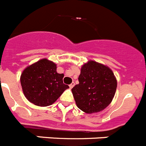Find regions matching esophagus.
<instances>
[{"label": "esophagus", "mask_w": 146, "mask_h": 146, "mask_svg": "<svg viewBox=\"0 0 146 146\" xmlns=\"http://www.w3.org/2000/svg\"><path fill=\"white\" fill-rule=\"evenodd\" d=\"M74 86V82H72L70 85H69V87H70V88H72Z\"/></svg>", "instance_id": "obj_1"}]
</instances>
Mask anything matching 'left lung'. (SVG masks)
<instances>
[{
  "label": "left lung",
  "mask_w": 146,
  "mask_h": 146,
  "mask_svg": "<svg viewBox=\"0 0 146 146\" xmlns=\"http://www.w3.org/2000/svg\"><path fill=\"white\" fill-rule=\"evenodd\" d=\"M79 84L72 88L77 106L87 114L99 112L112 101L117 89V80L109 67L93 60L83 65Z\"/></svg>",
  "instance_id": "8db88e82"
}]
</instances>
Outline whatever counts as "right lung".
I'll return each instance as SVG.
<instances>
[{
	"instance_id": "obj_1",
	"label": "right lung",
	"mask_w": 146,
	"mask_h": 146,
	"mask_svg": "<svg viewBox=\"0 0 146 146\" xmlns=\"http://www.w3.org/2000/svg\"><path fill=\"white\" fill-rule=\"evenodd\" d=\"M63 74L57 72V65L42 59L25 68L21 76L23 94L29 101L38 106H48L63 94L68 85L63 82Z\"/></svg>"
}]
</instances>
